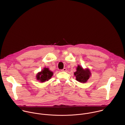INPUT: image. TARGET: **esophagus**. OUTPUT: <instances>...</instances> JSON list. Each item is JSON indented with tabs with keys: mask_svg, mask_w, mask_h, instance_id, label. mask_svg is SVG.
<instances>
[{
	"mask_svg": "<svg viewBox=\"0 0 125 125\" xmlns=\"http://www.w3.org/2000/svg\"><path fill=\"white\" fill-rule=\"evenodd\" d=\"M61 71L62 72H65L66 71V68H64L63 69H62V70H61Z\"/></svg>",
	"mask_w": 125,
	"mask_h": 125,
	"instance_id": "obj_1",
	"label": "esophagus"
}]
</instances>
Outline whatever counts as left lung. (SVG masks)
I'll use <instances>...</instances> for the list:
<instances>
[{"label":"left lung","instance_id":"obj_1","mask_svg":"<svg viewBox=\"0 0 125 125\" xmlns=\"http://www.w3.org/2000/svg\"><path fill=\"white\" fill-rule=\"evenodd\" d=\"M76 77V80L81 83H86L89 79L91 74L90 72L88 69H83L80 66L78 65L76 71L74 73Z\"/></svg>","mask_w":125,"mask_h":125}]
</instances>
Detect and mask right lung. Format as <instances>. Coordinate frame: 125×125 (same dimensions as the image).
I'll return each mask as SVG.
<instances>
[{
  "instance_id": "right-lung-1",
  "label": "right lung",
  "mask_w": 125,
  "mask_h": 125,
  "mask_svg": "<svg viewBox=\"0 0 125 125\" xmlns=\"http://www.w3.org/2000/svg\"><path fill=\"white\" fill-rule=\"evenodd\" d=\"M53 75V73L47 68H44V70L38 73L36 75V79L41 82H44L49 80Z\"/></svg>"
}]
</instances>
